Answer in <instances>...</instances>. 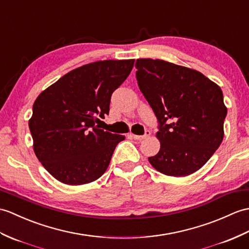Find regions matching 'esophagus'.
Returning a JSON list of instances; mask_svg holds the SVG:
<instances>
[{"label": "esophagus", "mask_w": 249, "mask_h": 249, "mask_svg": "<svg viewBox=\"0 0 249 249\" xmlns=\"http://www.w3.org/2000/svg\"><path fill=\"white\" fill-rule=\"evenodd\" d=\"M149 135H151V131L146 129L145 132H144V135H142V136H138V135H135V134H130L129 136L131 138H134L135 140H143V139H146L147 137H149Z\"/></svg>", "instance_id": "34e87169"}]
</instances>
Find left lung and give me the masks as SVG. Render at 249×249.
<instances>
[{
  "label": "left lung",
  "instance_id": "8db88e82",
  "mask_svg": "<svg viewBox=\"0 0 249 249\" xmlns=\"http://www.w3.org/2000/svg\"><path fill=\"white\" fill-rule=\"evenodd\" d=\"M140 91L158 120L160 151L148 161L167 176L199 170L221 145L227 108L219 87L204 74L160 59H138Z\"/></svg>",
  "mask_w": 249,
  "mask_h": 249
}]
</instances>
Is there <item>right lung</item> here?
I'll return each instance as SVG.
<instances>
[{"instance_id": "add662e5", "label": "right lung", "mask_w": 249, "mask_h": 249, "mask_svg": "<svg viewBox=\"0 0 249 249\" xmlns=\"http://www.w3.org/2000/svg\"><path fill=\"white\" fill-rule=\"evenodd\" d=\"M135 59L95 61L63 75L37 97L28 122L38 160L63 183L78 186L100 178L122 135L96 125L109 113L110 98Z\"/></svg>"}]
</instances>
